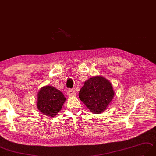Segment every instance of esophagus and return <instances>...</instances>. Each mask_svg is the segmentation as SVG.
<instances>
[{
	"label": "esophagus",
	"mask_w": 156,
	"mask_h": 156,
	"mask_svg": "<svg viewBox=\"0 0 156 156\" xmlns=\"http://www.w3.org/2000/svg\"><path fill=\"white\" fill-rule=\"evenodd\" d=\"M67 94L68 96H74L76 95V92L74 89H69L67 91Z\"/></svg>",
	"instance_id": "esophagus-1"
}]
</instances>
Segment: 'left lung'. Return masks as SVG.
Returning <instances> with one entry per match:
<instances>
[{
	"label": "left lung",
	"instance_id": "obj_1",
	"mask_svg": "<svg viewBox=\"0 0 156 156\" xmlns=\"http://www.w3.org/2000/svg\"><path fill=\"white\" fill-rule=\"evenodd\" d=\"M114 96L111 83L100 76L89 78L79 92L80 99L94 114H100L106 110Z\"/></svg>",
	"mask_w": 156,
	"mask_h": 156
}]
</instances>
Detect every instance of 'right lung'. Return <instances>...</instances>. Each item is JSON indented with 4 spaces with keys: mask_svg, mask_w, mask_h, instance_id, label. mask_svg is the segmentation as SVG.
Here are the masks:
<instances>
[{
    "mask_svg": "<svg viewBox=\"0 0 156 156\" xmlns=\"http://www.w3.org/2000/svg\"><path fill=\"white\" fill-rule=\"evenodd\" d=\"M66 98L60 90L51 86H46L39 90L37 108L46 116L53 118L62 109Z\"/></svg>",
    "mask_w": 156,
    "mask_h": 156,
    "instance_id": "add662e5",
    "label": "right lung"
}]
</instances>
